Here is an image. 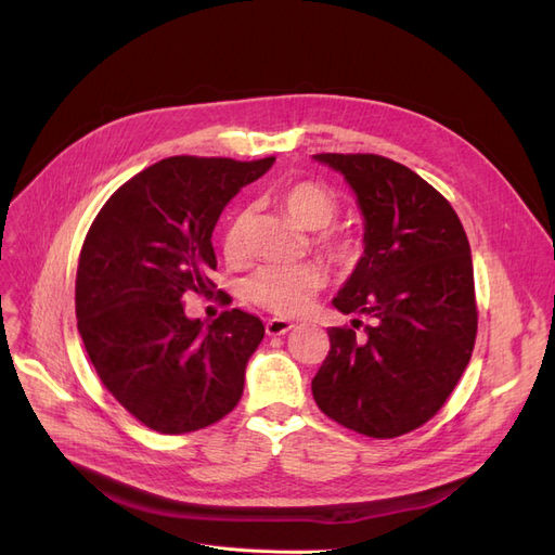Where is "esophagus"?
Instances as JSON below:
<instances>
[{
	"instance_id": "1",
	"label": "esophagus",
	"mask_w": 555,
	"mask_h": 555,
	"mask_svg": "<svg viewBox=\"0 0 555 555\" xmlns=\"http://www.w3.org/2000/svg\"><path fill=\"white\" fill-rule=\"evenodd\" d=\"M294 328L292 322H287V319H268L266 322V333L268 335H284L289 333Z\"/></svg>"
}]
</instances>
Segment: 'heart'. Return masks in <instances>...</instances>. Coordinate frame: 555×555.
Returning <instances> with one entry per match:
<instances>
[{"label": "heart", "instance_id": "1", "mask_svg": "<svg viewBox=\"0 0 555 555\" xmlns=\"http://www.w3.org/2000/svg\"><path fill=\"white\" fill-rule=\"evenodd\" d=\"M284 210L306 229H322L314 236V245L322 255L338 268H351L361 257V238L349 229L326 230L340 212V201L326 184L317 180H300L289 184L280 196ZM224 257L238 263L247 257V212H238L229 222L222 236ZM326 268L317 261L294 266H261L251 273L243 294L257 308L278 317H296L306 312L312 298L326 287Z\"/></svg>", "mask_w": 555, "mask_h": 555}]
</instances>
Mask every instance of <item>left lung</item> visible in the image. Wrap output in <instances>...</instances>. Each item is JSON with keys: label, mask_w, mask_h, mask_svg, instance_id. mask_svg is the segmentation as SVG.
I'll return each mask as SVG.
<instances>
[{"label": "left lung", "mask_w": 555, "mask_h": 555, "mask_svg": "<svg viewBox=\"0 0 555 555\" xmlns=\"http://www.w3.org/2000/svg\"><path fill=\"white\" fill-rule=\"evenodd\" d=\"M340 171L365 220L363 257L333 306L371 326H333L312 379L328 418L367 438L405 435L440 412L469 363L477 300L469 243L449 201L379 155H314Z\"/></svg>", "instance_id": "8db88e82"}]
</instances>
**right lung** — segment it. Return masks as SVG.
Segmentation results:
<instances>
[{
  "mask_svg": "<svg viewBox=\"0 0 555 555\" xmlns=\"http://www.w3.org/2000/svg\"><path fill=\"white\" fill-rule=\"evenodd\" d=\"M273 162L162 159L94 217L76 273L78 331L99 379L147 428L192 433L238 405L261 319L233 308L204 326L180 300L212 287V229Z\"/></svg>",
  "mask_w": 555,
  "mask_h": 555,
  "instance_id": "obj_1",
  "label": "right lung"
}]
</instances>
